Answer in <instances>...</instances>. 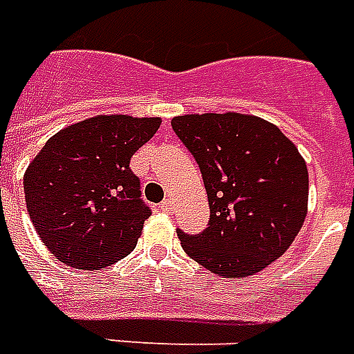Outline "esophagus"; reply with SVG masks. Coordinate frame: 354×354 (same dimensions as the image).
I'll return each mask as SVG.
<instances>
[{
	"instance_id": "esophagus-1",
	"label": "esophagus",
	"mask_w": 354,
	"mask_h": 354,
	"mask_svg": "<svg viewBox=\"0 0 354 354\" xmlns=\"http://www.w3.org/2000/svg\"><path fill=\"white\" fill-rule=\"evenodd\" d=\"M159 208H161V210H165V212H170V210H172V201L165 199L161 205H159Z\"/></svg>"
}]
</instances>
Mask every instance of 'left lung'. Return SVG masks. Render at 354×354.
Returning <instances> with one entry per match:
<instances>
[{"label": "left lung", "instance_id": "8db88e82", "mask_svg": "<svg viewBox=\"0 0 354 354\" xmlns=\"http://www.w3.org/2000/svg\"><path fill=\"white\" fill-rule=\"evenodd\" d=\"M172 131L199 165L210 220L199 235L178 230L185 254L235 279L281 258L304 225L309 174L279 127L243 113L172 119Z\"/></svg>", "mask_w": 354, "mask_h": 354}]
</instances>
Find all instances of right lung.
<instances>
[{
	"label": "right lung",
	"instance_id": "add662e5",
	"mask_svg": "<svg viewBox=\"0 0 354 354\" xmlns=\"http://www.w3.org/2000/svg\"><path fill=\"white\" fill-rule=\"evenodd\" d=\"M159 127V117H91L57 132L30 162L28 214L57 260L102 269L132 252L151 210L129 165Z\"/></svg>",
	"mask_w": 354,
	"mask_h": 354
}]
</instances>
